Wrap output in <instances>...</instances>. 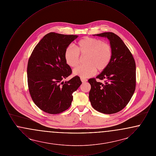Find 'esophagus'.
Instances as JSON below:
<instances>
[{"label":"esophagus","mask_w":156,"mask_h":156,"mask_svg":"<svg viewBox=\"0 0 156 156\" xmlns=\"http://www.w3.org/2000/svg\"><path fill=\"white\" fill-rule=\"evenodd\" d=\"M81 80L82 83H85V82L87 81V80L85 79V78H81Z\"/></svg>","instance_id":"esophagus-1"}]
</instances>
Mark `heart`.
I'll return each instance as SVG.
<instances>
[{
    "label": "heart",
    "instance_id": "b5f03b06",
    "mask_svg": "<svg viewBox=\"0 0 156 156\" xmlns=\"http://www.w3.org/2000/svg\"><path fill=\"white\" fill-rule=\"evenodd\" d=\"M75 48L76 50L68 47L64 52V58L69 67H75L80 62L79 54L81 57H86L84 59L86 64L78 66L73 71L74 75L81 78H88L95 74L96 71H104L111 60V47L101 40L85 37L76 43Z\"/></svg>",
    "mask_w": 156,
    "mask_h": 156
}]
</instances>
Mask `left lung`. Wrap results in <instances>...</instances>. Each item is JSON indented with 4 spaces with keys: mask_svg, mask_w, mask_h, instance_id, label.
I'll return each mask as SVG.
<instances>
[{
    "mask_svg": "<svg viewBox=\"0 0 156 156\" xmlns=\"http://www.w3.org/2000/svg\"><path fill=\"white\" fill-rule=\"evenodd\" d=\"M106 37L112 48V58L107 68L96 78L105 83L88 80L91 88L89 101L97 111L113 114L122 110L133 95L136 88V64L132 53L120 37L112 32L94 34Z\"/></svg>",
    "mask_w": 156,
    "mask_h": 156,
    "instance_id": "8db88e82",
    "label": "left lung"
}]
</instances>
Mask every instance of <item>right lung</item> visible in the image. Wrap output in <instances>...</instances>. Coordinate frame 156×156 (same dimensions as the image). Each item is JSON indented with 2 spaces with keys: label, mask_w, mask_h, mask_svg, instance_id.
<instances>
[{
  "label": "right lung",
  "mask_w": 156,
  "mask_h": 156,
  "mask_svg": "<svg viewBox=\"0 0 156 156\" xmlns=\"http://www.w3.org/2000/svg\"><path fill=\"white\" fill-rule=\"evenodd\" d=\"M78 37L48 33L30 55L27 70L29 90L34 104L46 113L58 114L66 111L73 101V93L81 85L78 76L62 81L72 73L64 52Z\"/></svg>",
  "instance_id": "right-lung-1"
}]
</instances>
